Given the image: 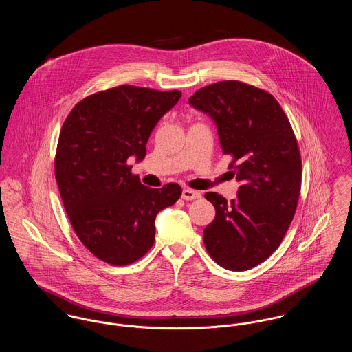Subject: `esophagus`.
Instances as JSON below:
<instances>
[{"label":"esophagus","mask_w":352,"mask_h":352,"mask_svg":"<svg viewBox=\"0 0 352 352\" xmlns=\"http://www.w3.org/2000/svg\"><path fill=\"white\" fill-rule=\"evenodd\" d=\"M182 198H183L184 201L199 199V198H201V192H199V191H195V190H191V188H186V190H183Z\"/></svg>","instance_id":"obj_1"}]
</instances>
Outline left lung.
<instances>
[{
    "label": "left lung",
    "instance_id": "obj_1",
    "mask_svg": "<svg viewBox=\"0 0 352 352\" xmlns=\"http://www.w3.org/2000/svg\"><path fill=\"white\" fill-rule=\"evenodd\" d=\"M188 102L214 119L229 169L241 182L232 201L204 194L215 207L204 247L221 267L250 270L278 250L294 218L302 182L296 134L270 92L241 81L203 87Z\"/></svg>",
    "mask_w": 352,
    "mask_h": 352
}]
</instances>
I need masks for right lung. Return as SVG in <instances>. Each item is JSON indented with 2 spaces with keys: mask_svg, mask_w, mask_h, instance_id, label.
<instances>
[{
  "mask_svg": "<svg viewBox=\"0 0 352 352\" xmlns=\"http://www.w3.org/2000/svg\"><path fill=\"white\" fill-rule=\"evenodd\" d=\"M180 98V91L119 85L78 101L63 122L55 180L74 233L101 261L127 265L145 256L155 215L182 195L176 183L145 187L127 164L146 155L154 126Z\"/></svg>",
  "mask_w": 352,
  "mask_h": 352,
  "instance_id": "add662e5",
  "label": "right lung"
}]
</instances>
